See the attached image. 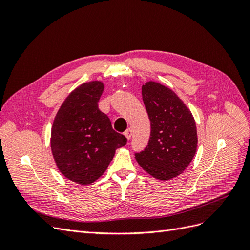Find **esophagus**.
Here are the masks:
<instances>
[{"label": "esophagus", "instance_id": "esophagus-1", "mask_svg": "<svg viewBox=\"0 0 250 250\" xmlns=\"http://www.w3.org/2000/svg\"><path fill=\"white\" fill-rule=\"evenodd\" d=\"M124 134H125V137L127 138V140H130V139H131V135H132V130L129 128V129H127V130L125 131Z\"/></svg>", "mask_w": 250, "mask_h": 250}]
</instances>
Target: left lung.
Instances as JSON below:
<instances>
[{
    "instance_id": "1",
    "label": "left lung",
    "mask_w": 250,
    "mask_h": 250,
    "mask_svg": "<svg viewBox=\"0 0 250 250\" xmlns=\"http://www.w3.org/2000/svg\"><path fill=\"white\" fill-rule=\"evenodd\" d=\"M151 133L135 160L151 176L169 180L183 173L197 150V129L191 110L173 90L148 81L142 86Z\"/></svg>"
}]
</instances>
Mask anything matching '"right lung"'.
Masks as SVG:
<instances>
[{
  "label": "right lung",
  "mask_w": 250,
  "mask_h": 250,
  "mask_svg": "<svg viewBox=\"0 0 250 250\" xmlns=\"http://www.w3.org/2000/svg\"><path fill=\"white\" fill-rule=\"evenodd\" d=\"M102 81L82 83L65 98L51 129V150L58 170L74 183L85 186L100 178L127 139L112 129L98 102Z\"/></svg>",
  "instance_id": "add662e5"
}]
</instances>
